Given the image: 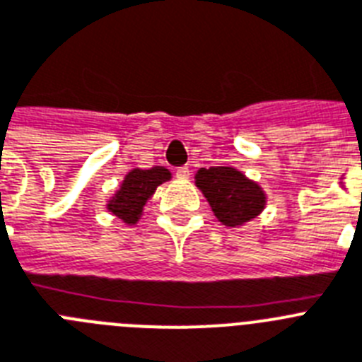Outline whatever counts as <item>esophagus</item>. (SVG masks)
Returning a JSON list of instances; mask_svg holds the SVG:
<instances>
[{"mask_svg": "<svg viewBox=\"0 0 362 362\" xmlns=\"http://www.w3.org/2000/svg\"><path fill=\"white\" fill-rule=\"evenodd\" d=\"M189 175H191V171L187 165H182V168L177 169V177L180 178V180H187V178H189Z\"/></svg>", "mask_w": 362, "mask_h": 362, "instance_id": "1", "label": "esophagus"}]
</instances>
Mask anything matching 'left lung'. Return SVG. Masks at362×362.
I'll return each instance as SVG.
<instances>
[{"mask_svg": "<svg viewBox=\"0 0 362 362\" xmlns=\"http://www.w3.org/2000/svg\"><path fill=\"white\" fill-rule=\"evenodd\" d=\"M194 184L202 191L218 222L228 228L247 224L266 207L262 187L231 165L200 168L194 175Z\"/></svg>", "mask_w": 362, "mask_h": 362, "instance_id": "1", "label": "left lung"}]
</instances>
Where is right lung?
Returning <instances> with one entry per match:
<instances>
[{
    "instance_id": "1",
    "label": "right lung",
    "mask_w": 362,
    "mask_h": 362,
    "mask_svg": "<svg viewBox=\"0 0 362 362\" xmlns=\"http://www.w3.org/2000/svg\"><path fill=\"white\" fill-rule=\"evenodd\" d=\"M171 180V171L162 165L142 169L134 168L125 175L120 187L107 200V211L120 218L124 224H136L144 213V206L155 194L156 187Z\"/></svg>"
}]
</instances>
